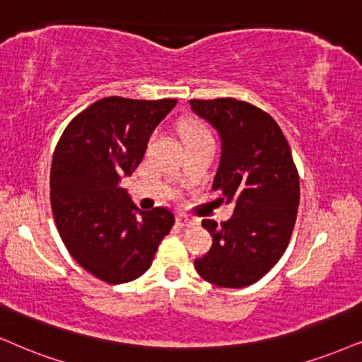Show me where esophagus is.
Returning a JSON list of instances; mask_svg holds the SVG:
<instances>
[{"label": "esophagus", "instance_id": "1", "mask_svg": "<svg viewBox=\"0 0 362 362\" xmlns=\"http://www.w3.org/2000/svg\"><path fill=\"white\" fill-rule=\"evenodd\" d=\"M177 223L180 227H192V226H195V221H192V218H187V217H184V215H178Z\"/></svg>", "mask_w": 362, "mask_h": 362}]
</instances>
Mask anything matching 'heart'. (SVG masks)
<instances>
[{
	"label": "heart",
	"mask_w": 362,
	"mask_h": 362,
	"mask_svg": "<svg viewBox=\"0 0 362 362\" xmlns=\"http://www.w3.org/2000/svg\"><path fill=\"white\" fill-rule=\"evenodd\" d=\"M209 132L205 130L204 127L197 125V123H187V125L182 127V135L184 139H190V136H199V135H207Z\"/></svg>",
	"instance_id": "1"
}]
</instances>
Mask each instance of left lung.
Returning a JSON list of instances; mask_svg holds the SVG:
<instances>
[{"label":"left lung","mask_w":362,"mask_h":362,"mask_svg":"<svg viewBox=\"0 0 362 362\" xmlns=\"http://www.w3.org/2000/svg\"><path fill=\"white\" fill-rule=\"evenodd\" d=\"M190 108L217 130L221 162L212 189L234 204L222 226L202 221L214 242L195 269L218 287H247L277 264L294 228L300 192L289 144L269 113L247 102L190 100Z\"/></svg>","instance_id":"8db88e82"}]
</instances>
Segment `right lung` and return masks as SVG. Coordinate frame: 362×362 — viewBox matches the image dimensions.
<instances>
[{
	"label": "right lung",
	"instance_id": "add662e5",
	"mask_svg": "<svg viewBox=\"0 0 362 362\" xmlns=\"http://www.w3.org/2000/svg\"><path fill=\"white\" fill-rule=\"evenodd\" d=\"M175 105V98H102L68 123L54 148L49 197L59 237L85 271L108 284L147 272L175 222L167 207L140 210L118 185Z\"/></svg>",
	"mask_w": 362,
	"mask_h": 362
}]
</instances>
